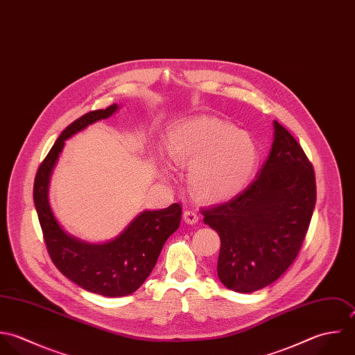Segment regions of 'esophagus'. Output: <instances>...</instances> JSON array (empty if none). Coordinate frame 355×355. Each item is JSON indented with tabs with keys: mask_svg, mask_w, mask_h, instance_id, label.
<instances>
[{
	"mask_svg": "<svg viewBox=\"0 0 355 355\" xmlns=\"http://www.w3.org/2000/svg\"><path fill=\"white\" fill-rule=\"evenodd\" d=\"M183 219H184V222L189 223V225H196V223L200 220V216H198L197 211H194V209H186V211L183 212Z\"/></svg>",
	"mask_w": 355,
	"mask_h": 355,
	"instance_id": "34e87169",
	"label": "esophagus"
}]
</instances>
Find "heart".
<instances>
[{"label": "heart", "mask_w": 355, "mask_h": 355, "mask_svg": "<svg viewBox=\"0 0 355 355\" xmlns=\"http://www.w3.org/2000/svg\"><path fill=\"white\" fill-rule=\"evenodd\" d=\"M166 148L180 165H191L193 191L208 201H220L239 193L259 162L254 140L220 119H191L173 126Z\"/></svg>", "instance_id": "heart-1"}]
</instances>
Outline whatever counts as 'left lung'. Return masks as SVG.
<instances>
[{
  "label": "left lung",
  "mask_w": 355,
  "mask_h": 355,
  "mask_svg": "<svg viewBox=\"0 0 355 355\" xmlns=\"http://www.w3.org/2000/svg\"><path fill=\"white\" fill-rule=\"evenodd\" d=\"M317 200L313 164L297 140L274 121V141L256 179L236 197L202 209L220 236L218 275L249 293L277 281L306 238Z\"/></svg>",
  "instance_id": "left-lung-1"
}]
</instances>
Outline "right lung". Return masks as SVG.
Here are the masks:
<instances>
[{"instance_id":"add662e5","label":"right lung","mask_w":355,"mask_h":355,"mask_svg":"<svg viewBox=\"0 0 355 355\" xmlns=\"http://www.w3.org/2000/svg\"><path fill=\"white\" fill-rule=\"evenodd\" d=\"M117 107L114 103L71 122L38 166L33 189L45 246L53 264L81 288L109 297L130 295L141 286L154 268L165 241L179 229L182 220L179 204L161 211H146L114 241L101 245L66 234L56 222L48 202V183L66 139L95 121L110 117Z\"/></svg>"}]
</instances>
